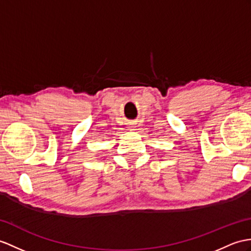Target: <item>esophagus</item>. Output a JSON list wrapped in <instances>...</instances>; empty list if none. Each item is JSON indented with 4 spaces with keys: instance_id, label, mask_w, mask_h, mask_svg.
Segmentation results:
<instances>
[{
    "instance_id": "1",
    "label": "esophagus",
    "mask_w": 251,
    "mask_h": 251,
    "mask_svg": "<svg viewBox=\"0 0 251 251\" xmlns=\"http://www.w3.org/2000/svg\"><path fill=\"white\" fill-rule=\"evenodd\" d=\"M127 129H129L130 131L135 130V124H132V122H129V125H127Z\"/></svg>"
}]
</instances>
